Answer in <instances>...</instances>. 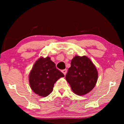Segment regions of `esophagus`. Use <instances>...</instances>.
Masks as SVG:
<instances>
[{"mask_svg":"<svg viewBox=\"0 0 124 124\" xmlns=\"http://www.w3.org/2000/svg\"><path fill=\"white\" fill-rule=\"evenodd\" d=\"M62 72L63 73L64 75H66V73H67V70H62Z\"/></svg>","mask_w":124,"mask_h":124,"instance_id":"obj_1","label":"esophagus"}]
</instances>
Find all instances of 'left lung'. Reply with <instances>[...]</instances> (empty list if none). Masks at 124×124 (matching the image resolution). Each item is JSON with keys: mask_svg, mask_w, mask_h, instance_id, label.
<instances>
[{"mask_svg": "<svg viewBox=\"0 0 124 124\" xmlns=\"http://www.w3.org/2000/svg\"><path fill=\"white\" fill-rule=\"evenodd\" d=\"M66 79L74 93L84 95L95 86L98 72L93 63L86 56H75L71 61Z\"/></svg>", "mask_w": 124, "mask_h": 124, "instance_id": "left-lung-1", "label": "left lung"}]
</instances>
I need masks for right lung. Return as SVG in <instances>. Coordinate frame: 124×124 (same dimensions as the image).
Here are the masks:
<instances>
[{"label": "right lung", "instance_id": "1", "mask_svg": "<svg viewBox=\"0 0 124 124\" xmlns=\"http://www.w3.org/2000/svg\"><path fill=\"white\" fill-rule=\"evenodd\" d=\"M64 76L49 57H40L35 62L29 73V85L35 93L46 97L53 91L56 81Z\"/></svg>", "mask_w": 124, "mask_h": 124}]
</instances>
